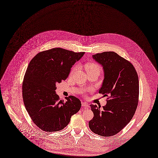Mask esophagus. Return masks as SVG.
I'll return each mask as SVG.
<instances>
[{"mask_svg":"<svg viewBox=\"0 0 158 158\" xmlns=\"http://www.w3.org/2000/svg\"><path fill=\"white\" fill-rule=\"evenodd\" d=\"M81 105H82V106H83V108H88V107H89L88 104L87 103H86V102H82V103H81Z\"/></svg>","mask_w":158,"mask_h":158,"instance_id":"1","label":"esophagus"}]
</instances>
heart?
Returning <instances> with one entry per match:
<instances>
[{
  "mask_svg": "<svg viewBox=\"0 0 158 158\" xmlns=\"http://www.w3.org/2000/svg\"><path fill=\"white\" fill-rule=\"evenodd\" d=\"M85 69L87 73L91 72H98L99 73L101 70L99 65L97 63L93 62H86L85 64ZM75 67H73L71 71V74H73L75 72Z\"/></svg>",
  "mask_w": 158,
  "mask_h": 158,
  "instance_id": "obj_1",
  "label": "heart"
}]
</instances>
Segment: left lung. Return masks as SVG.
<instances>
[{"label": "left lung", "instance_id": "left-lung-1", "mask_svg": "<svg viewBox=\"0 0 158 158\" xmlns=\"http://www.w3.org/2000/svg\"><path fill=\"white\" fill-rule=\"evenodd\" d=\"M102 67L104 78L99 93L107 96L102 110L91 105L94 113L89 122L95 134L110 137L118 134L131 120L139 102V83L133 65L113 52L93 55Z\"/></svg>", "mask_w": 158, "mask_h": 158}]
</instances>
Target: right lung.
Masks as SVG:
<instances>
[{"instance_id": "obj_1", "label": "right lung", "mask_w": 158, "mask_h": 158, "mask_svg": "<svg viewBox=\"0 0 158 158\" xmlns=\"http://www.w3.org/2000/svg\"><path fill=\"white\" fill-rule=\"evenodd\" d=\"M84 54L56 48L38 53L29 64L23 83V102L32 121L44 131L63 129L80 110L78 98L70 96L64 102L55 90L56 84L68 77Z\"/></svg>"}]
</instances>
